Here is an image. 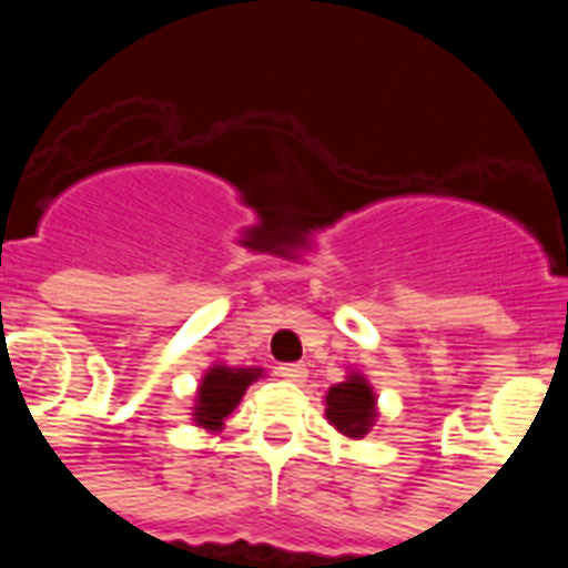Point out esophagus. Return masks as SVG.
<instances>
[{
	"mask_svg": "<svg viewBox=\"0 0 568 568\" xmlns=\"http://www.w3.org/2000/svg\"><path fill=\"white\" fill-rule=\"evenodd\" d=\"M278 375L284 381H293V384H301V381L307 378V366L304 364H281Z\"/></svg>",
	"mask_w": 568,
	"mask_h": 568,
	"instance_id": "34e87169",
	"label": "esophagus"
}]
</instances>
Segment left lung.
<instances>
[{
	"instance_id": "8db88e82",
	"label": "left lung",
	"mask_w": 568,
	"mask_h": 568,
	"mask_svg": "<svg viewBox=\"0 0 568 568\" xmlns=\"http://www.w3.org/2000/svg\"><path fill=\"white\" fill-rule=\"evenodd\" d=\"M327 418L346 438H364L375 420L373 386L355 373L346 375L341 384L329 386Z\"/></svg>"
}]
</instances>
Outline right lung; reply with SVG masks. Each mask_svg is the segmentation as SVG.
Returning <instances> with one entry per match:
<instances>
[{
	"mask_svg": "<svg viewBox=\"0 0 568 568\" xmlns=\"http://www.w3.org/2000/svg\"><path fill=\"white\" fill-rule=\"evenodd\" d=\"M261 369H235V366H213L202 378L199 386V400H195V424L204 429L219 433L224 418L239 406L241 395L247 393V386L258 381Z\"/></svg>",
	"mask_w": 568,
	"mask_h": 568,
	"instance_id": "obj_1",
	"label": "right lung"
}]
</instances>
